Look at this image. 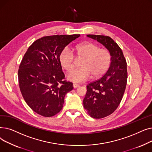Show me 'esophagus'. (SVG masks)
<instances>
[{
    "label": "esophagus",
    "mask_w": 152,
    "mask_h": 152,
    "mask_svg": "<svg viewBox=\"0 0 152 152\" xmlns=\"http://www.w3.org/2000/svg\"><path fill=\"white\" fill-rule=\"evenodd\" d=\"M73 86L74 88H77V87H78L79 86L78 84H73Z\"/></svg>",
    "instance_id": "1"
}]
</instances>
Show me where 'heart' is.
Returning a JSON list of instances; mask_svg holds the SVG:
<instances>
[{"label":"heart","mask_w":152,"mask_h":152,"mask_svg":"<svg viewBox=\"0 0 152 152\" xmlns=\"http://www.w3.org/2000/svg\"><path fill=\"white\" fill-rule=\"evenodd\" d=\"M73 51L79 58H83L81 68L73 69L66 74L68 80L79 83L84 82L92 76L97 78L108 70L111 61L110 52L93 43L78 44L73 48ZM76 58L68 48H65L60 53L59 62L63 68L69 70L75 65Z\"/></svg>","instance_id":"obj_1"}]
</instances>
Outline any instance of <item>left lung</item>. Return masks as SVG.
I'll use <instances>...</instances> for the list:
<instances>
[{"label":"left lung","instance_id":"1","mask_svg":"<svg viewBox=\"0 0 152 152\" xmlns=\"http://www.w3.org/2000/svg\"><path fill=\"white\" fill-rule=\"evenodd\" d=\"M110 52L111 61L106 73L99 80L87 86L83 100L84 109L94 118L113 113L120 103L127 84V63L121 48L109 36L88 34Z\"/></svg>","mask_w":152,"mask_h":152}]
</instances>
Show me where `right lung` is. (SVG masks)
Instances as JSON below:
<instances>
[{
  "label": "right lung",
  "mask_w": 152,
  "mask_h": 152,
  "mask_svg": "<svg viewBox=\"0 0 152 152\" xmlns=\"http://www.w3.org/2000/svg\"><path fill=\"white\" fill-rule=\"evenodd\" d=\"M79 34L43 37L31 45L23 57L18 73L24 100L34 111L45 117L59 113L73 83L63 81L65 75L59 55Z\"/></svg>",
  "instance_id": "right-lung-1"
}]
</instances>
